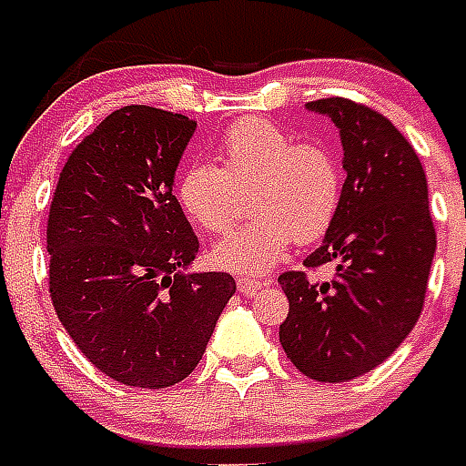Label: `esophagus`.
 I'll return each mask as SVG.
<instances>
[{"label": "esophagus", "mask_w": 466, "mask_h": 466, "mask_svg": "<svg viewBox=\"0 0 466 466\" xmlns=\"http://www.w3.org/2000/svg\"><path fill=\"white\" fill-rule=\"evenodd\" d=\"M237 285H239L241 295H247V298L256 295V292L263 288L261 280H256V278H239V280H237Z\"/></svg>", "instance_id": "obj_1"}]
</instances>
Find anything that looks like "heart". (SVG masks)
<instances>
[{
    "instance_id": "heart-1",
    "label": "heart",
    "mask_w": 466,
    "mask_h": 466,
    "mask_svg": "<svg viewBox=\"0 0 466 466\" xmlns=\"http://www.w3.org/2000/svg\"><path fill=\"white\" fill-rule=\"evenodd\" d=\"M218 164L193 161L178 178V203L200 229H229L237 190L251 183L254 218L212 248V261L234 273L261 276L285 251L319 239L340 203V167L319 142H295L268 120L247 118L229 126L218 147Z\"/></svg>"
}]
</instances>
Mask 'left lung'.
I'll return each instance as SVG.
<instances>
[{
  "label": "left lung",
  "instance_id": "obj_1",
  "mask_svg": "<svg viewBox=\"0 0 466 466\" xmlns=\"http://www.w3.org/2000/svg\"><path fill=\"white\" fill-rule=\"evenodd\" d=\"M307 111L331 118L343 145L339 212L305 258L307 268L336 263V276L278 278L290 302L280 343L302 375L348 382L387 360L420 317L435 256L428 181L409 140L368 106L333 96Z\"/></svg>",
  "mask_w": 466,
  "mask_h": 466
}]
</instances>
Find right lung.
<instances>
[{"instance_id":"1","label":"right lung","mask_w":466,"mask_h":466,"mask_svg":"<svg viewBox=\"0 0 466 466\" xmlns=\"http://www.w3.org/2000/svg\"><path fill=\"white\" fill-rule=\"evenodd\" d=\"M196 120L126 106L101 120L62 168L47 218L50 298L94 368L164 390L196 370L237 285L188 273L198 237L174 176Z\"/></svg>"}]
</instances>
